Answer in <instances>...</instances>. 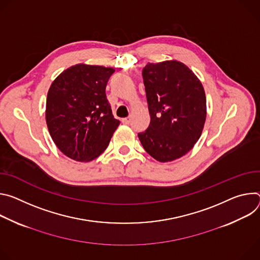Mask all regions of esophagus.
I'll return each mask as SVG.
<instances>
[{
  "mask_svg": "<svg viewBox=\"0 0 260 260\" xmlns=\"http://www.w3.org/2000/svg\"><path fill=\"white\" fill-rule=\"evenodd\" d=\"M122 122H123L124 124L128 125V124L130 123V118H125V119H123V120H122Z\"/></svg>",
  "mask_w": 260,
  "mask_h": 260,
  "instance_id": "1",
  "label": "esophagus"
}]
</instances>
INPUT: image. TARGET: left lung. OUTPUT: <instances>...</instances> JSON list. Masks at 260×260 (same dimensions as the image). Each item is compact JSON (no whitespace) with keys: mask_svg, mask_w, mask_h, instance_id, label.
Returning a JSON list of instances; mask_svg holds the SVG:
<instances>
[{"mask_svg":"<svg viewBox=\"0 0 260 260\" xmlns=\"http://www.w3.org/2000/svg\"><path fill=\"white\" fill-rule=\"evenodd\" d=\"M151 115L138 133L154 159L169 162L186 155L199 139L207 118V99L197 76L179 61L149 63L142 70Z\"/></svg>","mask_w":260,"mask_h":260,"instance_id":"left-lung-1","label":"left lung"}]
</instances>
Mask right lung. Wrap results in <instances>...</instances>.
I'll return each mask as SVG.
<instances>
[{"instance_id":"add662e5","label":"right lung","mask_w":260,"mask_h":260,"mask_svg":"<svg viewBox=\"0 0 260 260\" xmlns=\"http://www.w3.org/2000/svg\"><path fill=\"white\" fill-rule=\"evenodd\" d=\"M113 68L77 64L64 70L51 83L45 119L49 134L67 157L90 162L108 147L120 125L105 94Z\"/></svg>"}]
</instances>
